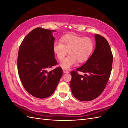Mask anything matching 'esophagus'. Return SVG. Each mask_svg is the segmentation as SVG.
I'll return each mask as SVG.
<instances>
[{"label":"esophagus","instance_id":"obj_1","mask_svg":"<svg viewBox=\"0 0 128 128\" xmlns=\"http://www.w3.org/2000/svg\"><path fill=\"white\" fill-rule=\"evenodd\" d=\"M63 72L64 73H66V74H68L69 72L68 70H64V69L63 70Z\"/></svg>","mask_w":128,"mask_h":128}]
</instances>
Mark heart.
Here are the masks:
<instances>
[{"instance_id": "1", "label": "heart", "mask_w": 128, "mask_h": 128, "mask_svg": "<svg viewBox=\"0 0 128 128\" xmlns=\"http://www.w3.org/2000/svg\"><path fill=\"white\" fill-rule=\"evenodd\" d=\"M94 44L90 38H84L74 34L64 36L60 41H56L53 44V52L58 59L61 61L67 55H69L61 61L60 66L68 69L75 65L77 61L83 63L90 57L94 50Z\"/></svg>"}]
</instances>
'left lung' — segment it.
<instances>
[{
	"label": "left lung",
	"instance_id": "left-lung-1",
	"mask_svg": "<svg viewBox=\"0 0 128 128\" xmlns=\"http://www.w3.org/2000/svg\"><path fill=\"white\" fill-rule=\"evenodd\" d=\"M96 46L91 56L82 66L70 72V88L73 96L82 102L98 97L104 90L109 80L113 56L105 38L95 34ZM78 71L86 73L84 76Z\"/></svg>",
	"mask_w": 128,
	"mask_h": 128
}]
</instances>
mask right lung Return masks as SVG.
Listing matches in <instances>:
<instances>
[{
    "instance_id": "add662e5",
    "label": "right lung",
    "mask_w": 128,
    "mask_h": 128,
    "mask_svg": "<svg viewBox=\"0 0 128 128\" xmlns=\"http://www.w3.org/2000/svg\"><path fill=\"white\" fill-rule=\"evenodd\" d=\"M54 32L42 28L34 29L24 37L19 47V77L26 90L38 98L51 96L62 75L60 67L47 70L58 64L53 50Z\"/></svg>"
}]
</instances>
